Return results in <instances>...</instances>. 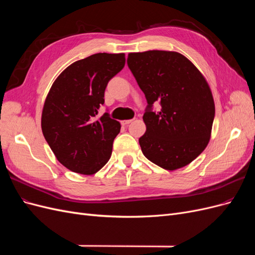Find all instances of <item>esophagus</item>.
<instances>
[{"instance_id": "1", "label": "esophagus", "mask_w": 255, "mask_h": 255, "mask_svg": "<svg viewBox=\"0 0 255 255\" xmlns=\"http://www.w3.org/2000/svg\"><path fill=\"white\" fill-rule=\"evenodd\" d=\"M133 120L132 119H129V120H123V121H121V125L122 126H128V125H129L130 122H132Z\"/></svg>"}]
</instances>
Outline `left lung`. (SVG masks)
Masks as SVG:
<instances>
[{
	"mask_svg": "<svg viewBox=\"0 0 255 255\" xmlns=\"http://www.w3.org/2000/svg\"><path fill=\"white\" fill-rule=\"evenodd\" d=\"M128 66L148 102L139 138L143 155L166 170L190 164L210 141L215 117L205 78L177 52L129 53ZM154 103L161 105L158 112H152Z\"/></svg>",
	"mask_w": 255,
	"mask_h": 255,
	"instance_id": "left-lung-1",
	"label": "left lung"
}]
</instances>
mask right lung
Instances as JSON below:
<instances>
[{"label":"right lung","mask_w":255,"mask_h":255,"mask_svg":"<svg viewBox=\"0 0 255 255\" xmlns=\"http://www.w3.org/2000/svg\"><path fill=\"white\" fill-rule=\"evenodd\" d=\"M126 64L123 53H97L75 61L59 74L44 101L41 128L61 165L85 175L95 174L112 155L120 123L105 113L107 83Z\"/></svg>","instance_id":"add662e5"}]
</instances>
